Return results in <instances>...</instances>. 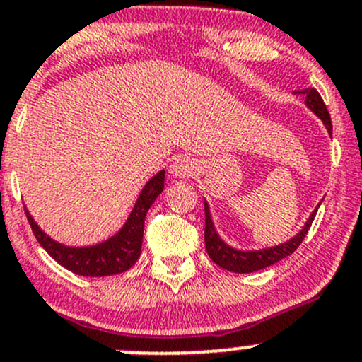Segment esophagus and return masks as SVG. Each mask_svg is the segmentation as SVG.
I'll list each match as a JSON object with an SVG mask.
<instances>
[{"instance_id": "obj_1", "label": "esophagus", "mask_w": 362, "mask_h": 362, "mask_svg": "<svg viewBox=\"0 0 362 362\" xmlns=\"http://www.w3.org/2000/svg\"><path fill=\"white\" fill-rule=\"evenodd\" d=\"M194 171H196V166H194V161L191 158H177L170 165V175L173 178L192 177Z\"/></svg>"}]
</instances>
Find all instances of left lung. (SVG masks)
<instances>
[{
  "instance_id": "obj_1",
  "label": "left lung",
  "mask_w": 362,
  "mask_h": 362,
  "mask_svg": "<svg viewBox=\"0 0 362 362\" xmlns=\"http://www.w3.org/2000/svg\"><path fill=\"white\" fill-rule=\"evenodd\" d=\"M303 95H305V102H303V104L322 121L325 128L328 130V135L332 136V117H329V112L328 109H326L325 102H322L321 95L317 93L315 88L303 90ZM319 206H321V203H319L317 208L310 213V216L307 218V222L303 223L302 229L296 232L291 239H288V241L279 243V245L271 246V248L238 250L220 238L218 230L215 229V223H213L210 204L204 199V245H206L208 255H210V258L216 265H220V267L226 269V271L235 274H250L262 271V269L265 267H271V265L277 264V262L286 258L288 255H291L293 251L298 248L300 243L303 241L305 234L309 232L312 222H314V216L315 213H317Z\"/></svg>"
}]
</instances>
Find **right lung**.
Instances as JSON below:
<instances>
[{"instance_id":"right-lung-1","label":"right lung","mask_w":362,"mask_h":362,"mask_svg":"<svg viewBox=\"0 0 362 362\" xmlns=\"http://www.w3.org/2000/svg\"><path fill=\"white\" fill-rule=\"evenodd\" d=\"M165 170L158 171L154 177L144 185L136 197L133 210L128 215L127 222L123 223L116 234L105 241L88 246H67L64 243L55 241L52 235L41 229L33 218L28 208H24L25 215L30 223L37 243L47 250L57 264L66 267L67 271L86 277H104L121 274L135 265L142 251L144 238V222L146 215L156 201V197L165 189Z\"/></svg>"}]
</instances>
